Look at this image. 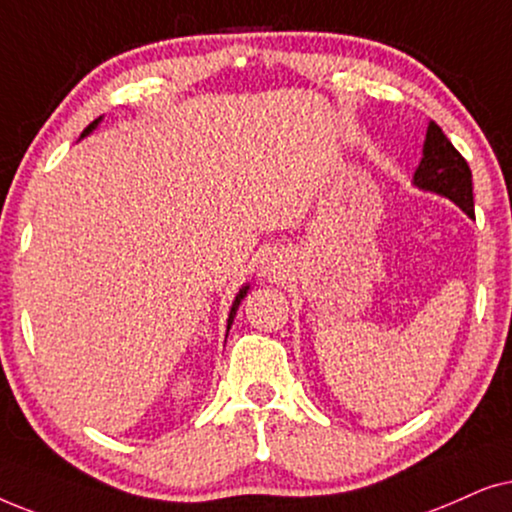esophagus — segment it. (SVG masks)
<instances>
[{
    "label": "esophagus",
    "mask_w": 512,
    "mask_h": 512,
    "mask_svg": "<svg viewBox=\"0 0 512 512\" xmlns=\"http://www.w3.org/2000/svg\"><path fill=\"white\" fill-rule=\"evenodd\" d=\"M260 271L269 278V281H281V278H285V271H288V267H285V260H283L281 252H269V255L262 260Z\"/></svg>",
    "instance_id": "obj_1"
}]
</instances>
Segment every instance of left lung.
Listing matches in <instances>:
<instances>
[{"label": "left lung", "mask_w": 512, "mask_h": 512, "mask_svg": "<svg viewBox=\"0 0 512 512\" xmlns=\"http://www.w3.org/2000/svg\"><path fill=\"white\" fill-rule=\"evenodd\" d=\"M412 185L421 192L445 196L456 203L468 217H475L473 210V175L463 156L456 152L447 135L435 121H428L424 156L419 168L414 170Z\"/></svg>", "instance_id": "8db88e82"}]
</instances>
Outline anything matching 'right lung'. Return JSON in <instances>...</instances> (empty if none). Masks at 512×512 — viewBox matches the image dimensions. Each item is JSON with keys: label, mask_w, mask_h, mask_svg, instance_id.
Returning a JSON list of instances; mask_svg holds the SVG:
<instances>
[{"label": "right lung", "mask_w": 512, "mask_h": 512, "mask_svg": "<svg viewBox=\"0 0 512 512\" xmlns=\"http://www.w3.org/2000/svg\"><path fill=\"white\" fill-rule=\"evenodd\" d=\"M100 121H102V117H98L93 121V124H88L86 128H84V133H81V138L79 140H84L86 135H91L95 128L100 126ZM248 290H250V283H245L241 290L236 292V297H234V302H231V309H229V318H227V335H229V330H231V323H234V316H236V311H238V306H241V302L245 299V295H248ZM224 342H227V339H224Z\"/></svg>", "instance_id": "add662e5"}]
</instances>
